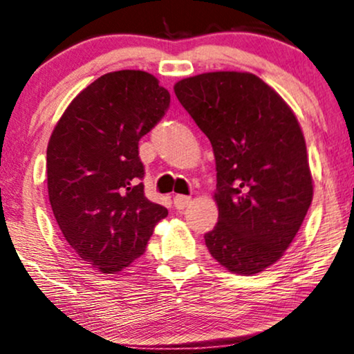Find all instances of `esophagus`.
<instances>
[{"instance_id":"34e87169","label":"esophagus","mask_w":354,"mask_h":354,"mask_svg":"<svg viewBox=\"0 0 354 354\" xmlns=\"http://www.w3.org/2000/svg\"><path fill=\"white\" fill-rule=\"evenodd\" d=\"M173 204L178 210H183L191 204V197L189 196H183V194H176L173 197Z\"/></svg>"}]
</instances>
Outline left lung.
<instances>
[{"instance_id":"left-lung-1","label":"left lung","mask_w":354,"mask_h":354,"mask_svg":"<svg viewBox=\"0 0 354 354\" xmlns=\"http://www.w3.org/2000/svg\"><path fill=\"white\" fill-rule=\"evenodd\" d=\"M174 93L215 155L218 223L204 234L205 246L230 272H262L283 256L313 201L299 122L249 73L199 74Z\"/></svg>"}]
</instances>
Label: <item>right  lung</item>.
Wrapping results in <instances>:
<instances>
[{
  "label": "right lung",
  "instance_id": "add662e5",
  "mask_svg": "<svg viewBox=\"0 0 354 354\" xmlns=\"http://www.w3.org/2000/svg\"><path fill=\"white\" fill-rule=\"evenodd\" d=\"M169 108V92L144 71L98 77L71 102L46 149L55 218L75 254L103 273L140 257L168 215L144 194L139 140Z\"/></svg>",
  "mask_w": 354,
  "mask_h": 354
}]
</instances>
